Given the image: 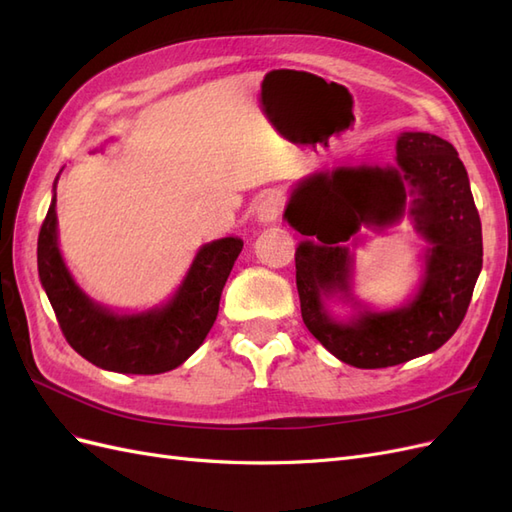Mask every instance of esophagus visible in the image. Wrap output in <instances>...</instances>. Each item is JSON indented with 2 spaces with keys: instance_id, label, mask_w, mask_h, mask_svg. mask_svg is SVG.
I'll use <instances>...</instances> for the list:
<instances>
[{
  "instance_id": "1",
  "label": "esophagus",
  "mask_w": 512,
  "mask_h": 512,
  "mask_svg": "<svg viewBox=\"0 0 512 512\" xmlns=\"http://www.w3.org/2000/svg\"><path fill=\"white\" fill-rule=\"evenodd\" d=\"M256 213H258V222L271 224V222H275V219H278L280 213H282V200H280L278 196H275V193H269V196H265V198H262V200L258 202Z\"/></svg>"
}]
</instances>
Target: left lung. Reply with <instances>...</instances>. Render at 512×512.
I'll use <instances>...</instances> for the list:
<instances>
[{
    "instance_id": "obj_1",
    "label": "left lung",
    "mask_w": 512,
    "mask_h": 512,
    "mask_svg": "<svg viewBox=\"0 0 512 512\" xmlns=\"http://www.w3.org/2000/svg\"><path fill=\"white\" fill-rule=\"evenodd\" d=\"M405 212L432 245L419 295L398 311L336 322L324 299L336 292L350 297L346 241L362 225H391ZM284 219L310 237L295 252L303 323L340 362L355 368L409 362L437 351L465 319L482 269V228L465 165L441 137L400 133L394 168L359 165L308 176L290 193Z\"/></svg>"
}]
</instances>
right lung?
<instances>
[{"mask_svg": "<svg viewBox=\"0 0 512 512\" xmlns=\"http://www.w3.org/2000/svg\"><path fill=\"white\" fill-rule=\"evenodd\" d=\"M241 250L243 241L237 237L202 245L183 284L165 306L118 314L94 303L68 273L58 247L53 196L38 234V275L66 342L81 357L124 375H159L181 366L204 342Z\"/></svg>", "mask_w": 512, "mask_h": 512, "instance_id": "add662e5", "label": "right lung"}]
</instances>
